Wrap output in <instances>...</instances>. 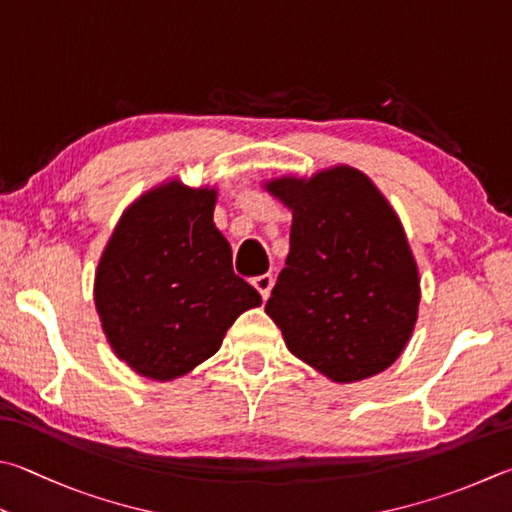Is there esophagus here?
Returning <instances> with one entry per match:
<instances>
[{"label": "esophagus", "mask_w": 512, "mask_h": 512, "mask_svg": "<svg viewBox=\"0 0 512 512\" xmlns=\"http://www.w3.org/2000/svg\"><path fill=\"white\" fill-rule=\"evenodd\" d=\"M253 286L262 295V300H268V295H271V288H273V275H259L253 280Z\"/></svg>", "instance_id": "34e87169"}]
</instances>
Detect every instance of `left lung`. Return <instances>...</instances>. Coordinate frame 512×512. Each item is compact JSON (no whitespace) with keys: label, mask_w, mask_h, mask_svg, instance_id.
Masks as SVG:
<instances>
[{"label":"left lung","mask_w":512,"mask_h":512,"mask_svg":"<svg viewBox=\"0 0 512 512\" xmlns=\"http://www.w3.org/2000/svg\"><path fill=\"white\" fill-rule=\"evenodd\" d=\"M268 190L293 210L291 250L266 302L288 351L336 383L387 369L412 336L421 300L394 210L351 167Z\"/></svg>","instance_id":"1"}]
</instances>
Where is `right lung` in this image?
Returning <instances> with one entry per match:
<instances>
[{"mask_svg": "<svg viewBox=\"0 0 512 512\" xmlns=\"http://www.w3.org/2000/svg\"><path fill=\"white\" fill-rule=\"evenodd\" d=\"M212 210L215 192L172 181L125 212L100 259L102 329L141 376L188 374L221 347L239 313L262 304L232 271V250Z\"/></svg>", "mask_w": 512, "mask_h": 512, "instance_id": "obj_1", "label": "right lung"}]
</instances>
